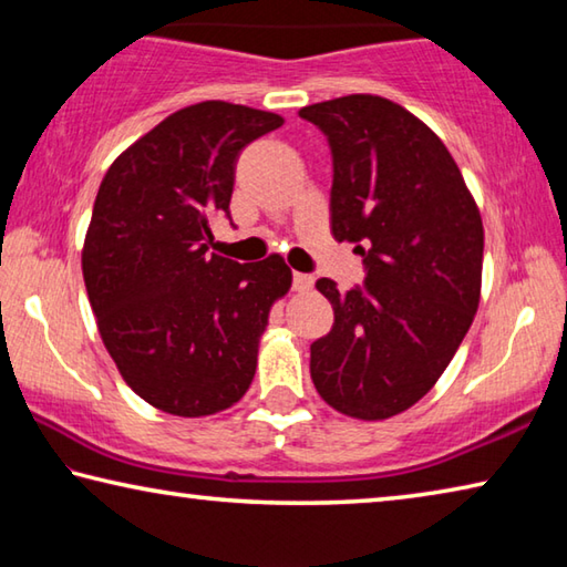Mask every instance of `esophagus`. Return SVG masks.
<instances>
[{"instance_id":"esophagus-1","label":"esophagus","mask_w":567,"mask_h":567,"mask_svg":"<svg viewBox=\"0 0 567 567\" xmlns=\"http://www.w3.org/2000/svg\"><path fill=\"white\" fill-rule=\"evenodd\" d=\"M315 285V277L312 275H305V272H295L292 275V287L297 292H310Z\"/></svg>"}]
</instances>
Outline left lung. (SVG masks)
Here are the masks:
<instances>
[{"label":"left lung","mask_w":567,"mask_h":567,"mask_svg":"<svg viewBox=\"0 0 567 567\" xmlns=\"http://www.w3.org/2000/svg\"><path fill=\"white\" fill-rule=\"evenodd\" d=\"M332 152L330 225L354 243L364 285L340 292L310 344L320 398L342 415L388 420L427 395L473 324L483 280V219L443 140L375 94L310 104Z\"/></svg>","instance_id":"obj_1"}]
</instances>
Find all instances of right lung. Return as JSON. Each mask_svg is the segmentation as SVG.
<instances>
[{
    "mask_svg": "<svg viewBox=\"0 0 567 567\" xmlns=\"http://www.w3.org/2000/svg\"><path fill=\"white\" fill-rule=\"evenodd\" d=\"M282 122L245 104H189L100 185L82 249L92 312L124 382L169 415H215L245 395L270 307L292 285L280 255L239 265L209 252L239 152Z\"/></svg>",
    "mask_w": 567,
    "mask_h": 567,
    "instance_id": "1",
    "label": "right lung"
}]
</instances>
